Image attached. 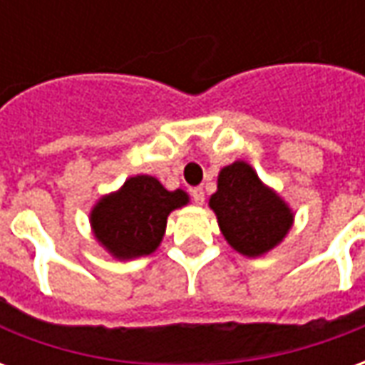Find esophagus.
<instances>
[{"mask_svg": "<svg viewBox=\"0 0 365 365\" xmlns=\"http://www.w3.org/2000/svg\"><path fill=\"white\" fill-rule=\"evenodd\" d=\"M191 197H193V201L197 205H203V201H205V191H203V187H193L191 190Z\"/></svg>", "mask_w": 365, "mask_h": 365, "instance_id": "34e87169", "label": "esophagus"}]
</instances>
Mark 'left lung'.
<instances>
[{
	"mask_svg": "<svg viewBox=\"0 0 365 365\" xmlns=\"http://www.w3.org/2000/svg\"><path fill=\"white\" fill-rule=\"evenodd\" d=\"M209 207L225 240L246 258H260L289 235L295 213L289 203L266 183L245 160L225 166Z\"/></svg>",
	"mask_w": 365,
	"mask_h": 365,
	"instance_id": "8db88e82",
	"label": "left lung"
}]
</instances>
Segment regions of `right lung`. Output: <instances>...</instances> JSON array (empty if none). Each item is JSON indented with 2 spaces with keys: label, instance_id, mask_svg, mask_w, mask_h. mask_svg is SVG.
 <instances>
[{
  "label": "right lung",
  "instance_id": "add662e5",
  "mask_svg": "<svg viewBox=\"0 0 365 365\" xmlns=\"http://www.w3.org/2000/svg\"><path fill=\"white\" fill-rule=\"evenodd\" d=\"M187 203L185 191H168L154 175H130L91 207V235L115 260L150 256L164 238L168 215Z\"/></svg>",
  "mask_w": 365,
  "mask_h": 365
}]
</instances>
